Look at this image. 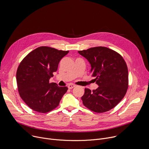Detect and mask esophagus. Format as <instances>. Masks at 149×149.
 Masks as SVG:
<instances>
[{
    "label": "esophagus",
    "instance_id": "1",
    "mask_svg": "<svg viewBox=\"0 0 149 149\" xmlns=\"http://www.w3.org/2000/svg\"><path fill=\"white\" fill-rule=\"evenodd\" d=\"M75 87V86H74V85H73V84H69L68 86V88L69 89H72Z\"/></svg>",
    "mask_w": 149,
    "mask_h": 149
}]
</instances>
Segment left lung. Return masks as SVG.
Masks as SVG:
<instances>
[{"label": "left lung", "mask_w": 149, "mask_h": 149, "mask_svg": "<svg viewBox=\"0 0 149 149\" xmlns=\"http://www.w3.org/2000/svg\"><path fill=\"white\" fill-rule=\"evenodd\" d=\"M78 52L90 63L91 76L96 78L98 86L93 91L85 89L81 97L83 104L98 113L113 109L123 98L128 88V69L125 61L116 51L103 47Z\"/></svg>", "instance_id": "left-lung-1"}]
</instances>
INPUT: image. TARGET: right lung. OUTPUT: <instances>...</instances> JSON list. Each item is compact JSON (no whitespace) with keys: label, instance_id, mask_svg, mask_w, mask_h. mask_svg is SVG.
Segmentation results:
<instances>
[{"label":"right lung","instance_id":"add662e5","mask_svg":"<svg viewBox=\"0 0 149 149\" xmlns=\"http://www.w3.org/2000/svg\"><path fill=\"white\" fill-rule=\"evenodd\" d=\"M68 52L40 47L29 53L20 63L16 72L19 94L32 110L45 113L58 106L68 88L49 83V79L57 71L60 60Z\"/></svg>","mask_w":149,"mask_h":149}]
</instances>
